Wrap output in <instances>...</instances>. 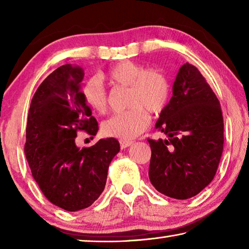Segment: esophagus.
Returning <instances> with one entry per match:
<instances>
[{
    "mask_svg": "<svg viewBox=\"0 0 249 249\" xmlns=\"http://www.w3.org/2000/svg\"><path fill=\"white\" fill-rule=\"evenodd\" d=\"M133 144L132 141H125V140H121L120 141V145H121V148H127L128 146H130Z\"/></svg>",
    "mask_w": 249,
    "mask_h": 249,
    "instance_id": "1",
    "label": "esophagus"
}]
</instances>
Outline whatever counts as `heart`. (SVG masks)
<instances>
[{
    "label": "heart",
    "mask_w": 249,
    "mask_h": 249,
    "mask_svg": "<svg viewBox=\"0 0 249 249\" xmlns=\"http://www.w3.org/2000/svg\"><path fill=\"white\" fill-rule=\"evenodd\" d=\"M104 78L114 86L128 87L126 105L129 108L116 113L101 126L105 136L132 140L147 128L148 113L157 115L169 103L171 87L168 75L160 69H147L138 62L124 60L112 66ZM84 102L99 114L107 112V92L102 80L91 77L83 83L81 90Z\"/></svg>",
    "instance_id": "obj_1"
}]
</instances>
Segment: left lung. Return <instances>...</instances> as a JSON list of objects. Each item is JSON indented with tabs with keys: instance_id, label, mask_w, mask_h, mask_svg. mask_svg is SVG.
Returning <instances> with one entry per match:
<instances>
[{
	"instance_id": "1",
	"label": "left lung",
	"mask_w": 249,
	"mask_h": 249,
	"mask_svg": "<svg viewBox=\"0 0 249 249\" xmlns=\"http://www.w3.org/2000/svg\"><path fill=\"white\" fill-rule=\"evenodd\" d=\"M156 128L168 140L148 138L151 184L174 199L196 196L215 176L224 144L220 102L196 67H180Z\"/></svg>"
}]
</instances>
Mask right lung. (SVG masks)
Instances as JSON below:
<instances>
[{
	"mask_svg": "<svg viewBox=\"0 0 249 249\" xmlns=\"http://www.w3.org/2000/svg\"><path fill=\"white\" fill-rule=\"evenodd\" d=\"M79 66L64 65L50 73L33 96L25 155L34 179L53 204L70 212L89 208L103 192L107 169L120 151L115 138L89 148L75 145L78 130L95 136L98 122L80 91Z\"/></svg>",
	"mask_w": 249,
	"mask_h": 249,
	"instance_id": "1",
	"label": "right lung"
}]
</instances>
